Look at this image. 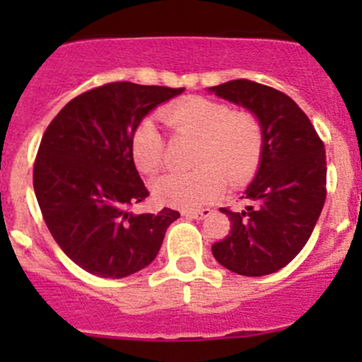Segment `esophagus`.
Returning a JSON list of instances; mask_svg holds the SVG:
<instances>
[{"label": "esophagus", "mask_w": 362, "mask_h": 362, "mask_svg": "<svg viewBox=\"0 0 362 362\" xmlns=\"http://www.w3.org/2000/svg\"><path fill=\"white\" fill-rule=\"evenodd\" d=\"M212 214L210 209H201V210H185L183 216L190 217V219H204V217H209Z\"/></svg>", "instance_id": "1"}]
</instances>
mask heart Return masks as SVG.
Returning a JSON list of instances; mask_svg holds the SVG:
<instances>
[{"label":"heart","mask_w":362,"mask_h":362,"mask_svg":"<svg viewBox=\"0 0 362 362\" xmlns=\"http://www.w3.org/2000/svg\"><path fill=\"white\" fill-rule=\"evenodd\" d=\"M161 119L175 134L197 137L192 172H170L156 179L152 190L159 203L174 209H199L232 185L245 183L263 152V129L250 112H232L209 98H185L161 110ZM130 153L141 172L152 174L165 161V139L153 119H143L130 139Z\"/></svg>","instance_id":"heart-1"}]
</instances>
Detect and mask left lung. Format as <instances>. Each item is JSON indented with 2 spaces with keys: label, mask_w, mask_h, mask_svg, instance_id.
<instances>
[{
  "label": "left lung",
  "mask_w": 362,
  "mask_h": 362,
  "mask_svg": "<svg viewBox=\"0 0 362 362\" xmlns=\"http://www.w3.org/2000/svg\"><path fill=\"white\" fill-rule=\"evenodd\" d=\"M210 94L246 108L263 129V152L245 210L221 209L232 230L212 254L233 274L261 277L292 261L306 245L326 197L325 145L306 114L283 92L248 79L210 86Z\"/></svg>",
  "instance_id": "1"
}]
</instances>
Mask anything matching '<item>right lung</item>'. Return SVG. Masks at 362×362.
Returning a JSON list of instances; mask_svg holds the SVG:
<instances>
[{"label":"right lung","mask_w":362,"mask_h":362,"mask_svg":"<svg viewBox=\"0 0 362 362\" xmlns=\"http://www.w3.org/2000/svg\"><path fill=\"white\" fill-rule=\"evenodd\" d=\"M183 88L119 81L74 98L45 130L34 192L52 238L74 263L121 279L152 263L179 212L134 214L148 190L130 153L136 127Z\"/></svg>","instance_id":"1"}]
</instances>
